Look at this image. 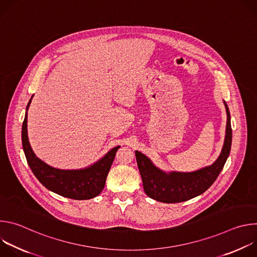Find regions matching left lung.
Returning <instances> with one entry per match:
<instances>
[{
  "mask_svg": "<svg viewBox=\"0 0 257 257\" xmlns=\"http://www.w3.org/2000/svg\"><path fill=\"white\" fill-rule=\"evenodd\" d=\"M224 104L227 113L224 145L218 158L210 166L194 172H166L158 168L145 155L135 151L136 162L146 195L161 202L176 203L202 194L213 184L227 162L232 145L231 115L225 100Z\"/></svg>",
  "mask_w": 257,
  "mask_h": 257,
  "instance_id": "obj_1",
  "label": "left lung"
}]
</instances>
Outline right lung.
I'll return each instance as SVG.
<instances>
[{
  "label": "right lung",
  "instance_id": "add662e5",
  "mask_svg": "<svg viewBox=\"0 0 257 257\" xmlns=\"http://www.w3.org/2000/svg\"><path fill=\"white\" fill-rule=\"evenodd\" d=\"M32 96L26 106L22 124V146L32 173L47 189L61 196L76 200L91 199L97 196L104 187L106 176L120 145L108 151L94 164L83 169L62 170L48 165L36 157L28 140L27 111Z\"/></svg>",
  "mask_w": 257,
  "mask_h": 257
}]
</instances>
